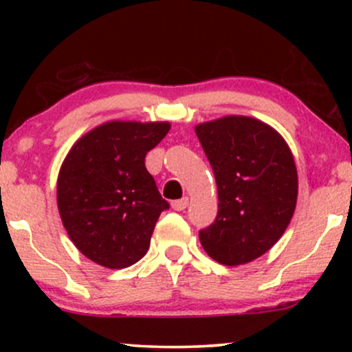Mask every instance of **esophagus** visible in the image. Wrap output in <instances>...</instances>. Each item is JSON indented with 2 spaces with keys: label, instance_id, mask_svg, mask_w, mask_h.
Listing matches in <instances>:
<instances>
[{
  "label": "esophagus",
  "instance_id": "esophagus-1",
  "mask_svg": "<svg viewBox=\"0 0 352 352\" xmlns=\"http://www.w3.org/2000/svg\"><path fill=\"white\" fill-rule=\"evenodd\" d=\"M187 205H189V199H187V197H184V199H181V200H175V201H171L173 210H176V211H182V210H186V208H187Z\"/></svg>",
  "mask_w": 352,
  "mask_h": 352
}]
</instances>
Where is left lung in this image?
Here are the masks:
<instances>
[{
	"mask_svg": "<svg viewBox=\"0 0 352 352\" xmlns=\"http://www.w3.org/2000/svg\"><path fill=\"white\" fill-rule=\"evenodd\" d=\"M213 168L218 214L199 232L208 256L239 266L263 256L295 213L298 175L290 147L269 124L252 117L218 118L195 126Z\"/></svg>",
	"mask_w": 352,
	"mask_h": 352,
	"instance_id": "obj_1",
	"label": "left lung"
}]
</instances>
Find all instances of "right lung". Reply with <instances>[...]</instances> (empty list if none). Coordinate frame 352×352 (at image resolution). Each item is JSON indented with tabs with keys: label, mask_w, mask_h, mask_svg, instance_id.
<instances>
[{
	"label": "right lung",
	"mask_w": 352,
	"mask_h": 352,
	"mask_svg": "<svg viewBox=\"0 0 352 352\" xmlns=\"http://www.w3.org/2000/svg\"><path fill=\"white\" fill-rule=\"evenodd\" d=\"M170 123L107 122L74 144L57 177V206L75 247L99 266L123 269L147 253L155 223L170 208L146 155Z\"/></svg>",
	"instance_id": "add662e5"
}]
</instances>
